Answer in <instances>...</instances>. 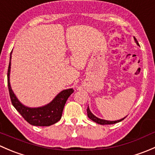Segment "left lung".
Returning <instances> with one entry per match:
<instances>
[{
	"label": "left lung",
	"mask_w": 155,
	"mask_h": 155,
	"mask_svg": "<svg viewBox=\"0 0 155 155\" xmlns=\"http://www.w3.org/2000/svg\"><path fill=\"white\" fill-rule=\"evenodd\" d=\"M136 42H137V44L139 45V43H137V41H136ZM87 117H88V118H90V119H91L92 121H94V122H96V123H97V124H103V125H104V124H115V123L120 122V121H122V120H124V118H122V119L118 120V121H107V120L101 119V118H97L96 116H94V115L93 114H92L91 112V111H90V109H89L88 107H87Z\"/></svg>",
	"instance_id": "obj_1"
}]
</instances>
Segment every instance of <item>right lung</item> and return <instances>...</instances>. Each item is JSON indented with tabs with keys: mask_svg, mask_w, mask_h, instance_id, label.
<instances>
[{
	"mask_svg": "<svg viewBox=\"0 0 155 155\" xmlns=\"http://www.w3.org/2000/svg\"><path fill=\"white\" fill-rule=\"evenodd\" d=\"M10 64L11 61L9 64L7 71V84L11 102L15 109L21 114L25 120L31 125L46 127L57 123L61 118L64 107L68 97L71 95V94L73 93L74 90L73 88H70L62 91L50 104L45 107L40 108L26 107L18 101L11 89L10 84Z\"/></svg>",
	"mask_w": 155,
	"mask_h": 155,
	"instance_id": "obj_1",
	"label": "right lung"
}]
</instances>
